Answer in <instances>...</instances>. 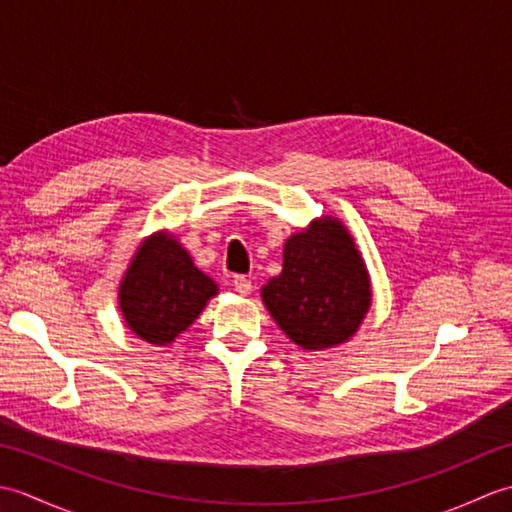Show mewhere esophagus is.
<instances>
[{
	"label": "esophagus",
	"instance_id": "1",
	"mask_svg": "<svg viewBox=\"0 0 512 512\" xmlns=\"http://www.w3.org/2000/svg\"><path fill=\"white\" fill-rule=\"evenodd\" d=\"M233 288H235L237 295L246 297V295H250V290H253V284H250V279H248V277H244V275H237V277L233 279Z\"/></svg>",
	"mask_w": 512,
	"mask_h": 512
}]
</instances>
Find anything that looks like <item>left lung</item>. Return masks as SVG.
I'll list each match as a JSON object with an SVG mask.
<instances>
[{"label":"left lung","instance_id":"obj_1","mask_svg":"<svg viewBox=\"0 0 512 512\" xmlns=\"http://www.w3.org/2000/svg\"><path fill=\"white\" fill-rule=\"evenodd\" d=\"M262 299L292 343L319 352L352 339L372 306V286L352 235L325 215L286 239L284 270Z\"/></svg>","mask_w":512,"mask_h":512}]
</instances>
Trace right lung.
<instances>
[{
    "label": "right lung",
    "instance_id": "1",
    "mask_svg": "<svg viewBox=\"0 0 512 512\" xmlns=\"http://www.w3.org/2000/svg\"><path fill=\"white\" fill-rule=\"evenodd\" d=\"M217 284L195 268L171 233L147 237L118 288L127 328L151 345H167L200 317Z\"/></svg>",
    "mask_w": 512,
    "mask_h": 512
}]
</instances>
